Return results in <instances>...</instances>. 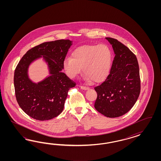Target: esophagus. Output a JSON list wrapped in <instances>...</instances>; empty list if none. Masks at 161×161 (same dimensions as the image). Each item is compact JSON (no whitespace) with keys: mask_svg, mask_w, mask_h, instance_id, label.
<instances>
[{"mask_svg":"<svg viewBox=\"0 0 161 161\" xmlns=\"http://www.w3.org/2000/svg\"><path fill=\"white\" fill-rule=\"evenodd\" d=\"M80 88H81V89H83V90H88V87H86V86H80Z\"/></svg>","mask_w":161,"mask_h":161,"instance_id":"1","label":"esophagus"}]
</instances>
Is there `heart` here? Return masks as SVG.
<instances>
[{
    "mask_svg": "<svg viewBox=\"0 0 161 161\" xmlns=\"http://www.w3.org/2000/svg\"><path fill=\"white\" fill-rule=\"evenodd\" d=\"M72 58L66 57L63 67L69 78L76 77L81 73L86 74L87 81L100 83L107 78L110 73L112 53L105 44L83 45L72 52Z\"/></svg>",
    "mask_w": 161,
    "mask_h": 161,
    "instance_id": "heart-1",
    "label": "heart"
}]
</instances>
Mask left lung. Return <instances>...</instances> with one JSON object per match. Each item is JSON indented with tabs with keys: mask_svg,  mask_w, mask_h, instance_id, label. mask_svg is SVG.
Here are the masks:
<instances>
[{
	"mask_svg": "<svg viewBox=\"0 0 161 161\" xmlns=\"http://www.w3.org/2000/svg\"><path fill=\"white\" fill-rule=\"evenodd\" d=\"M106 39L112 45L115 57L107 78L94 87L97 94L94 107L106 117H120L132 108L139 96V67L136 55L126 46L117 39Z\"/></svg>",
	"mask_w": 161,
	"mask_h": 161,
	"instance_id": "8db88e82",
	"label": "left lung"
}]
</instances>
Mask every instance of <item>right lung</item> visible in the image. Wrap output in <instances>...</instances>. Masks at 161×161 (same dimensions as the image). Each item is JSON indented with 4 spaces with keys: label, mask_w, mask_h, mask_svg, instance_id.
<instances>
[{
    "label": "right lung",
    "mask_w": 161,
    "mask_h": 161,
    "mask_svg": "<svg viewBox=\"0 0 161 161\" xmlns=\"http://www.w3.org/2000/svg\"><path fill=\"white\" fill-rule=\"evenodd\" d=\"M72 45L69 39L44 42L28 50L15 68V96L20 107L30 117L47 120L58 116L63 110L69 88L76 83L61 71L63 61ZM42 56L49 64L50 75L36 84L27 75L29 64Z\"/></svg>",
    "instance_id": "1"
}]
</instances>
